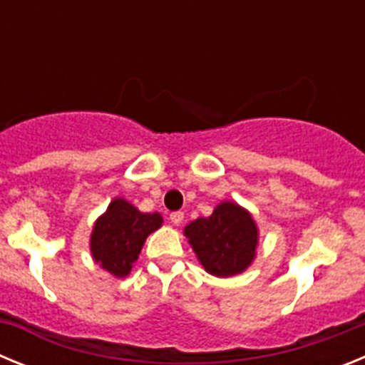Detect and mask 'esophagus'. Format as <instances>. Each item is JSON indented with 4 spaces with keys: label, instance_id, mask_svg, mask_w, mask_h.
I'll use <instances>...</instances> for the list:
<instances>
[{
    "label": "esophagus",
    "instance_id": "1",
    "mask_svg": "<svg viewBox=\"0 0 365 365\" xmlns=\"http://www.w3.org/2000/svg\"><path fill=\"white\" fill-rule=\"evenodd\" d=\"M170 221H172L175 227H179L180 222L185 221V214H182V212H172V214H170Z\"/></svg>",
    "mask_w": 365,
    "mask_h": 365
}]
</instances>
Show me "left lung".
<instances>
[{"mask_svg":"<svg viewBox=\"0 0 365 365\" xmlns=\"http://www.w3.org/2000/svg\"><path fill=\"white\" fill-rule=\"evenodd\" d=\"M185 235L202 269L217 278L241 274L256 259L259 228L252 214L234 201H222L208 217L185 227Z\"/></svg>","mask_w":365,"mask_h":365,"instance_id":"8db88e82","label":"left lung"}]
</instances>
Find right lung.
Wrapping results in <instances>:
<instances>
[{"label":"right lung","instance_id":"add662e5","mask_svg":"<svg viewBox=\"0 0 365 365\" xmlns=\"http://www.w3.org/2000/svg\"><path fill=\"white\" fill-rule=\"evenodd\" d=\"M163 222L159 212L144 214L124 197L113 199L93 227L89 240L93 259L115 278H125L146 237L159 230Z\"/></svg>","mask_w":365,"mask_h":365}]
</instances>
